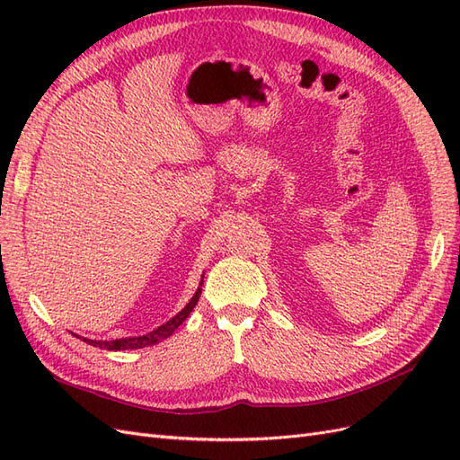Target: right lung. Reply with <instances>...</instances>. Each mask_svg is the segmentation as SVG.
Listing matches in <instances>:
<instances>
[{
    "instance_id": "obj_1",
    "label": "right lung",
    "mask_w": 460,
    "mask_h": 460,
    "mask_svg": "<svg viewBox=\"0 0 460 460\" xmlns=\"http://www.w3.org/2000/svg\"><path fill=\"white\" fill-rule=\"evenodd\" d=\"M200 288L197 290V294L192 296L190 302L177 314L173 319H170L168 323L162 324V327L155 329L153 332L149 334H143V336H133V338H118V340H111V342H107V340H85L87 344H92L95 348H105V349H111V351H120V349H139V348H149V346H155L158 342H162V340L168 338L180 324L189 317V314L192 311V307L197 305L199 302V296H200Z\"/></svg>"
}]
</instances>
